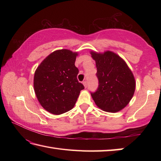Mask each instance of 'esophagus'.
<instances>
[{
	"mask_svg": "<svg viewBox=\"0 0 161 161\" xmlns=\"http://www.w3.org/2000/svg\"><path fill=\"white\" fill-rule=\"evenodd\" d=\"M83 84H84V86H85V88L87 87V81H83Z\"/></svg>",
	"mask_w": 161,
	"mask_h": 161,
	"instance_id": "obj_1",
	"label": "esophagus"
}]
</instances>
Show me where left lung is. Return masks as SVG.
<instances>
[{
    "label": "left lung",
    "mask_w": 161,
    "mask_h": 161,
    "mask_svg": "<svg viewBox=\"0 0 161 161\" xmlns=\"http://www.w3.org/2000/svg\"><path fill=\"white\" fill-rule=\"evenodd\" d=\"M97 67V91L91 93L102 110L115 113L124 108L134 94L136 81L131 70L122 58L111 51L91 52Z\"/></svg>",
    "instance_id": "left-lung-1"
}]
</instances>
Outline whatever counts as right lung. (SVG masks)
<instances>
[{"instance_id": "obj_1", "label": "right lung", "mask_w": 161, "mask_h": 161, "mask_svg": "<svg viewBox=\"0 0 161 161\" xmlns=\"http://www.w3.org/2000/svg\"><path fill=\"white\" fill-rule=\"evenodd\" d=\"M77 53L66 49L54 51L36 68L34 88L39 103L54 115L71 110L84 85L77 80L75 66Z\"/></svg>"}]
</instances>
